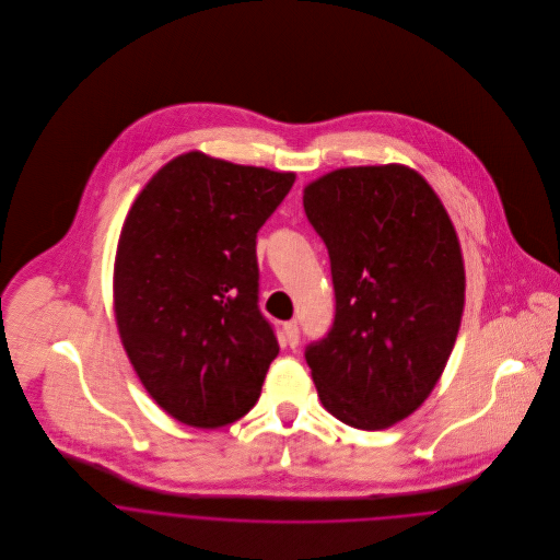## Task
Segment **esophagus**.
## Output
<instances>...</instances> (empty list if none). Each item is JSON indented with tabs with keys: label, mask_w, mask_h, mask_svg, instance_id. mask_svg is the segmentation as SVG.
Returning <instances> with one entry per match:
<instances>
[{
	"label": "esophagus",
	"mask_w": 560,
	"mask_h": 560,
	"mask_svg": "<svg viewBox=\"0 0 560 560\" xmlns=\"http://www.w3.org/2000/svg\"><path fill=\"white\" fill-rule=\"evenodd\" d=\"M283 340H285V345H290V347H296V345H299V325H296L294 320H290V323L283 325Z\"/></svg>",
	"instance_id": "1"
}]
</instances>
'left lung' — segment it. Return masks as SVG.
<instances>
[{"label":"left lung","mask_w":560,"mask_h":560,"mask_svg":"<svg viewBox=\"0 0 560 560\" xmlns=\"http://www.w3.org/2000/svg\"><path fill=\"white\" fill-rule=\"evenodd\" d=\"M327 246L334 325L305 351L320 405L360 431L418 411L444 374L464 314L455 226L407 164L342 166L303 189Z\"/></svg>","instance_id":"1"}]
</instances>
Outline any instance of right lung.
I'll return each instance as SVG.
<instances>
[{
  "label": "right lung",
  "mask_w": 560,
  "mask_h": 560,
  "mask_svg": "<svg viewBox=\"0 0 560 560\" xmlns=\"http://www.w3.org/2000/svg\"><path fill=\"white\" fill-rule=\"evenodd\" d=\"M296 175L202 151L168 160L133 200L114 259L120 342L155 405L220 429L261 394L279 342L257 305V231Z\"/></svg>",
  "instance_id": "1"
}]
</instances>
